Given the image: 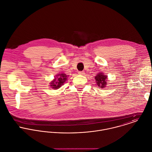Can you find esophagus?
Here are the masks:
<instances>
[{"instance_id": "esophagus-1", "label": "esophagus", "mask_w": 152, "mask_h": 152, "mask_svg": "<svg viewBox=\"0 0 152 152\" xmlns=\"http://www.w3.org/2000/svg\"><path fill=\"white\" fill-rule=\"evenodd\" d=\"M78 73L79 74H81V75H84V74H85V72H84V71H78Z\"/></svg>"}]
</instances>
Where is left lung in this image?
I'll return each mask as SVG.
<instances>
[{"label":"left lung","mask_w":152,"mask_h":152,"mask_svg":"<svg viewBox=\"0 0 152 152\" xmlns=\"http://www.w3.org/2000/svg\"><path fill=\"white\" fill-rule=\"evenodd\" d=\"M96 84L99 87H101V88H105L107 84V76L104 75L103 74L99 73L97 75L95 76V77Z\"/></svg>","instance_id":"left-lung-1"}]
</instances>
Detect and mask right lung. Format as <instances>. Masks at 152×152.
I'll list each match as a JSON object with an SVG mask.
<instances>
[{"mask_svg":"<svg viewBox=\"0 0 152 152\" xmlns=\"http://www.w3.org/2000/svg\"><path fill=\"white\" fill-rule=\"evenodd\" d=\"M58 76H59V77L57 78V79H54V80L50 83V86L52 88L58 89L60 87H61V86L63 85V84L65 82V80L67 78V75H66V74H58Z\"/></svg>","mask_w":152,"mask_h":152,"instance_id":"right-lung-1","label":"right lung"}]
</instances>
